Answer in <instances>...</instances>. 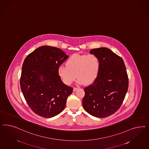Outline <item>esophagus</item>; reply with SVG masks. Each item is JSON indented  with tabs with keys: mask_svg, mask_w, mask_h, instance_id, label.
Wrapping results in <instances>:
<instances>
[{
	"mask_svg": "<svg viewBox=\"0 0 149 149\" xmlns=\"http://www.w3.org/2000/svg\"><path fill=\"white\" fill-rule=\"evenodd\" d=\"M78 89V88H77V87H74V88H73V91H77Z\"/></svg>",
	"mask_w": 149,
	"mask_h": 149,
	"instance_id": "34e87169",
	"label": "esophagus"
}]
</instances>
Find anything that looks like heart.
<instances>
[{
    "label": "heart",
    "instance_id": "heart-1",
    "mask_svg": "<svg viewBox=\"0 0 149 149\" xmlns=\"http://www.w3.org/2000/svg\"><path fill=\"white\" fill-rule=\"evenodd\" d=\"M66 66H60L58 74L63 82L70 85L77 77L78 83L89 85L96 79L100 67V59L95 54H74Z\"/></svg>",
    "mask_w": 149,
    "mask_h": 149
}]
</instances>
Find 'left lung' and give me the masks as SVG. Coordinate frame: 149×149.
Wrapping results in <instances>:
<instances>
[{
    "instance_id": "left-lung-1",
    "label": "left lung",
    "mask_w": 149,
    "mask_h": 149,
    "mask_svg": "<svg viewBox=\"0 0 149 149\" xmlns=\"http://www.w3.org/2000/svg\"><path fill=\"white\" fill-rule=\"evenodd\" d=\"M99 58L100 67L95 80L84 88L82 104L91 115L105 118L118 110L128 88V77L123 59L106 48L91 49Z\"/></svg>"
}]
</instances>
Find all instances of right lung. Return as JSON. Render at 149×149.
<instances>
[{
	"instance_id": "right-lung-1",
	"label": "right lung",
	"mask_w": 149,
	"mask_h": 149,
	"mask_svg": "<svg viewBox=\"0 0 149 149\" xmlns=\"http://www.w3.org/2000/svg\"><path fill=\"white\" fill-rule=\"evenodd\" d=\"M69 56L60 49L42 46L24 59L20 77V87L29 107L44 118L61 112L73 88L65 84L58 68Z\"/></svg>"
}]
</instances>
